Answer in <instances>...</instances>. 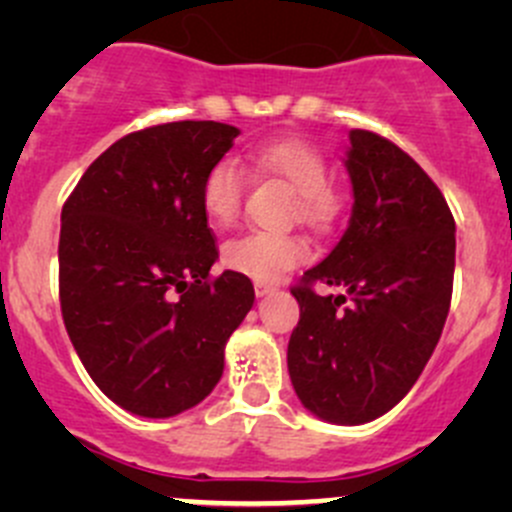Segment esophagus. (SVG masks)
Wrapping results in <instances>:
<instances>
[{
	"label": "esophagus",
	"instance_id": "34e87169",
	"mask_svg": "<svg viewBox=\"0 0 512 512\" xmlns=\"http://www.w3.org/2000/svg\"><path fill=\"white\" fill-rule=\"evenodd\" d=\"M275 292V285H270V282H260L255 280V294L257 297H267V294Z\"/></svg>",
	"mask_w": 512,
	"mask_h": 512
}]
</instances>
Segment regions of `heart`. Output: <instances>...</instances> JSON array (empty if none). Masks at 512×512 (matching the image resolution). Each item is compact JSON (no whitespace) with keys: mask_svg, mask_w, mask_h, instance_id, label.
I'll return each mask as SVG.
<instances>
[{"mask_svg":"<svg viewBox=\"0 0 512 512\" xmlns=\"http://www.w3.org/2000/svg\"><path fill=\"white\" fill-rule=\"evenodd\" d=\"M250 163L260 173L282 180L294 193L292 218L317 235L332 230L342 215V198L329 185V163L304 141H272L252 148ZM245 193V173L230 158H220L200 183V208L210 225L227 227L237 220ZM309 255L307 242L292 232H247L223 245L225 270L250 280L277 282Z\"/></svg>","mask_w":512,"mask_h":512,"instance_id":"obj_1","label":"heart"}]
</instances>
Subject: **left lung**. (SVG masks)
Wrapping results in <instances>:
<instances>
[{"instance_id": "8db88e82", "label": "left lung", "mask_w": 512, "mask_h": 512, "mask_svg": "<svg viewBox=\"0 0 512 512\" xmlns=\"http://www.w3.org/2000/svg\"><path fill=\"white\" fill-rule=\"evenodd\" d=\"M354 208L347 232L292 287L299 322L287 369L304 409L359 426L394 409L431 359L453 294L456 223L409 153L349 131ZM314 284L339 286L319 295Z\"/></svg>"}]
</instances>
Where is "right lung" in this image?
I'll return each instance as SVG.
<instances>
[{
  "mask_svg": "<svg viewBox=\"0 0 512 512\" xmlns=\"http://www.w3.org/2000/svg\"><path fill=\"white\" fill-rule=\"evenodd\" d=\"M237 128L175 121L128 133L61 210L59 299L71 344L113 404L146 418L193 409L223 376L225 344L255 302L225 270L200 183Z\"/></svg>",
  "mask_w": 512,
  "mask_h": 512,
  "instance_id": "add662e5",
  "label": "right lung"
}]
</instances>
